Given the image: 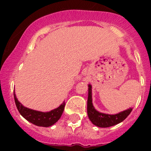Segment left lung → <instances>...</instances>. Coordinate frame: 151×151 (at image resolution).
<instances>
[{"label": "left lung", "instance_id": "1", "mask_svg": "<svg viewBox=\"0 0 151 151\" xmlns=\"http://www.w3.org/2000/svg\"><path fill=\"white\" fill-rule=\"evenodd\" d=\"M132 109L129 108L128 110H124L120 113L110 115L106 113H100L94 109L92 104V94H91V85H88V97L87 112L89 119L92 123L97 127L107 128L115 125L125 119V118L130 114Z\"/></svg>", "mask_w": 151, "mask_h": 151}]
</instances>
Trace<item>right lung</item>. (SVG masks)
<instances>
[{
  "mask_svg": "<svg viewBox=\"0 0 151 151\" xmlns=\"http://www.w3.org/2000/svg\"><path fill=\"white\" fill-rule=\"evenodd\" d=\"M13 95H14L16 106H17L19 113L26 119V120L34 125H38V126L49 127V126L54 125L60 119L64 110V107H65V103L63 102L59 107L56 108L50 112H45H45L37 111V110H31V109L22 106L17 100L15 91L13 92Z\"/></svg>",
  "mask_w": 151,
  "mask_h": 151,
  "instance_id": "add662e5",
  "label": "right lung"
}]
</instances>
